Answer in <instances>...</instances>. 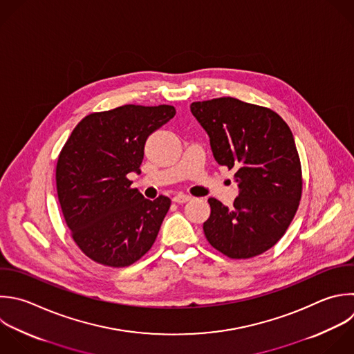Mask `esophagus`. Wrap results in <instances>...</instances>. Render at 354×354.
<instances>
[{"instance_id": "1", "label": "esophagus", "mask_w": 354, "mask_h": 354, "mask_svg": "<svg viewBox=\"0 0 354 354\" xmlns=\"http://www.w3.org/2000/svg\"><path fill=\"white\" fill-rule=\"evenodd\" d=\"M192 199V196H189V195H187V194H177V195H174V198H173V201L176 202V203H185V202H188V201H191Z\"/></svg>"}]
</instances>
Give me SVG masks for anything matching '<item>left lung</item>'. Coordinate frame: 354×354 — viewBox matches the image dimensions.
Returning <instances> with one entry per match:
<instances>
[{
  "instance_id": "1",
  "label": "left lung",
  "mask_w": 354,
  "mask_h": 354,
  "mask_svg": "<svg viewBox=\"0 0 354 354\" xmlns=\"http://www.w3.org/2000/svg\"><path fill=\"white\" fill-rule=\"evenodd\" d=\"M220 166L234 170V206L209 198L203 223L209 243L230 259L272 248L292 223L301 198V165L289 126L274 111L221 97L191 104Z\"/></svg>"
}]
</instances>
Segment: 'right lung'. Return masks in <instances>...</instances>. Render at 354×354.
I'll use <instances>...</instances> for the list:
<instances>
[{
  "label": "right lung",
  "instance_id": "right-lung-1",
  "mask_svg": "<svg viewBox=\"0 0 354 354\" xmlns=\"http://www.w3.org/2000/svg\"><path fill=\"white\" fill-rule=\"evenodd\" d=\"M176 115L171 105H123L82 119L59 152L58 201L80 250L102 266L127 267L153 245L171 201L145 199L129 173H141L145 141Z\"/></svg>",
  "mask_w": 354,
  "mask_h": 354
}]
</instances>
